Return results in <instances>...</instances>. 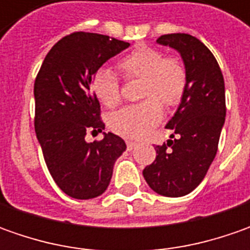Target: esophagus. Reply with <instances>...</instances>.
I'll list each match as a JSON object with an SVG mask.
<instances>
[{"mask_svg": "<svg viewBox=\"0 0 250 250\" xmlns=\"http://www.w3.org/2000/svg\"><path fill=\"white\" fill-rule=\"evenodd\" d=\"M136 146H138V145H136L135 142H130V140L126 142V147H128V150H133Z\"/></svg>", "mask_w": 250, "mask_h": 250, "instance_id": "obj_1", "label": "esophagus"}]
</instances>
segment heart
Listing matches in <instances>:
<instances>
[{
	"label": "heart",
	"mask_w": 250,
	"mask_h": 250,
	"mask_svg": "<svg viewBox=\"0 0 250 250\" xmlns=\"http://www.w3.org/2000/svg\"><path fill=\"white\" fill-rule=\"evenodd\" d=\"M125 79H139L142 103L125 107L110 118V128L126 139H143L163 117L162 103L171 108L185 96L188 72L184 62L174 55H166L154 47L139 44L117 62ZM91 89L97 100L107 108H115L121 101V83L107 68L93 75Z\"/></svg>",
	"instance_id": "obj_1"
}]
</instances>
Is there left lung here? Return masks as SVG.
Segmentation results:
<instances>
[{"label": "left lung", "instance_id": "obj_1", "mask_svg": "<svg viewBox=\"0 0 250 250\" xmlns=\"http://www.w3.org/2000/svg\"><path fill=\"white\" fill-rule=\"evenodd\" d=\"M157 43L181 54L188 72L184 99L166 128L172 129L156 160L143 169L149 187L159 195L185 196L206 177L218 149L226 121V87L218 62L199 39L185 33L164 34Z\"/></svg>", "mask_w": 250, "mask_h": 250}]
</instances>
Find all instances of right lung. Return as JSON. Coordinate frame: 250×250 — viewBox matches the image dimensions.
I'll use <instances>...</instances> for the list:
<instances>
[{"label":"right lung","mask_w":250,"mask_h":250,"mask_svg":"<svg viewBox=\"0 0 250 250\" xmlns=\"http://www.w3.org/2000/svg\"><path fill=\"white\" fill-rule=\"evenodd\" d=\"M129 43L97 33L75 32L45 55L34 81V129L44 161L58 188L73 199H93L108 188L112 168L126 149L124 139L105 133L87 143V132H103L93 75Z\"/></svg>","instance_id":"add662e5"}]
</instances>
